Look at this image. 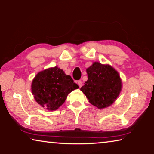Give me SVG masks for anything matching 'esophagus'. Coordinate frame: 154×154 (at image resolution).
I'll return each instance as SVG.
<instances>
[{
	"mask_svg": "<svg viewBox=\"0 0 154 154\" xmlns=\"http://www.w3.org/2000/svg\"><path fill=\"white\" fill-rule=\"evenodd\" d=\"M77 84L79 85V87L81 88V87L82 86V85H83V82L81 80H78L77 81Z\"/></svg>",
	"mask_w": 154,
	"mask_h": 154,
	"instance_id": "34e87169",
	"label": "esophagus"
}]
</instances>
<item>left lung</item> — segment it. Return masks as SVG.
<instances>
[{"label":"left lung","mask_w":154,"mask_h":154,"mask_svg":"<svg viewBox=\"0 0 154 154\" xmlns=\"http://www.w3.org/2000/svg\"><path fill=\"white\" fill-rule=\"evenodd\" d=\"M86 72L88 80L81 91L98 109L111 105L122 90V80L118 71L110 65L95 62L88 68Z\"/></svg>","instance_id":"obj_1"}]
</instances>
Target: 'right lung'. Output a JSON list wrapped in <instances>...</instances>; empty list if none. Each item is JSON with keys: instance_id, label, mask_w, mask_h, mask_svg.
<instances>
[{"instance_id": "1", "label": "right lung", "mask_w": 154, "mask_h": 154, "mask_svg": "<svg viewBox=\"0 0 154 154\" xmlns=\"http://www.w3.org/2000/svg\"><path fill=\"white\" fill-rule=\"evenodd\" d=\"M79 88L70 75L58 66L38 72L31 89L35 100L48 110L55 111L64 103L72 90Z\"/></svg>"}]
</instances>
